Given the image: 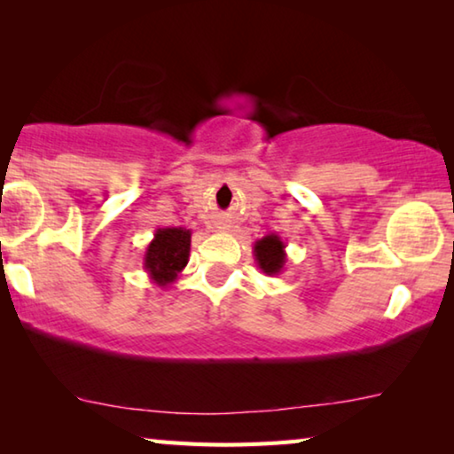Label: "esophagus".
I'll return each mask as SVG.
<instances>
[{
    "mask_svg": "<svg viewBox=\"0 0 454 454\" xmlns=\"http://www.w3.org/2000/svg\"><path fill=\"white\" fill-rule=\"evenodd\" d=\"M222 228H224V230H226V228H228V224H222Z\"/></svg>",
    "mask_w": 454,
    "mask_h": 454,
    "instance_id": "1",
    "label": "esophagus"
}]
</instances>
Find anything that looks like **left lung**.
Instances as JSON below:
<instances>
[{
    "label": "left lung",
    "mask_w": 454,
    "mask_h": 454,
    "mask_svg": "<svg viewBox=\"0 0 454 454\" xmlns=\"http://www.w3.org/2000/svg\"><path fill=\"white\" fill-rule=\"evenodd\" d=\"M253 254L256 267L269 277L279 275L287 262L286 242L281 240L279 234H267L261 240H256L253 247Z\"/></svg>",
    "instance_id": "1"
}]
</instances>
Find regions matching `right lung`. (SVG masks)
Masks as SVG:
<instances>
[{
  "label": "right lung",
  "mask_w": 454,
  "mask_h": 454,
  "mask_svg": "<svg viewBox=\"0 0 454 454\" xmlns=\"http://www.w3.org/2000/svg\"><path fill=\"white\" fill-rule=\"evenodd\" d=\"M189 247H192V230L187 228H157L154 239L145 250L142 267L157 287H167L175 283L181 270L189 262Z\"/></svg>",
  "instance_id": "add662e5"
}]
</instances>
